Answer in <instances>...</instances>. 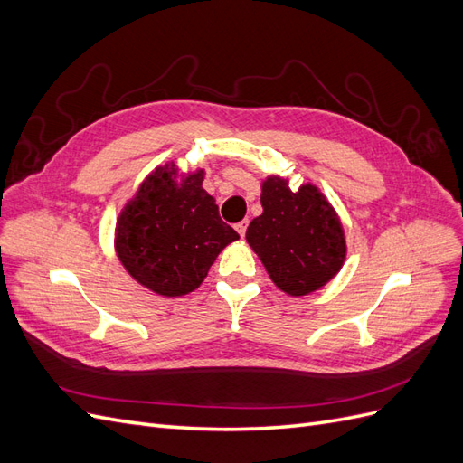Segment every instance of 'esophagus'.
Wrapping results in <instances>:
<instances>
[{
  "mask_svg": "<svg viewBox=\"0 0 463 463\" xmlns=\"http://www.w3.org/2000/svg\"><path fill=\"white\" fill-rule=\"evenodd\" d=\"M247 226H249V220H243V222H240V223H235V230H237V233H240L241 237H245Z\"/></svg>",
  "mask_w": 463,
  "mask_h": 463,
  "instance_id": "34e87169",
  "label": "esophagus"
}]
</instances>
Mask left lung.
Here are the masks:
<instances>
[{"mask_svg": "<svg viewBox=\"0 0 463 463\" xmlns=\"http://www.w3.org/2000/svg\"><path fill=\"white\" fill-rule=\"evenodd\" d=\"M260 204L245 237L272 282L293 298L326 286L345 260V237L325 194L311 184L291 191L288 179L270 175Z\"/></svg>", "mask_w": 463, "mask_h": 463, "instance_id": "8db88e82", "label": "left lung"}]
</instances>
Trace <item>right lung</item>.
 Here are the masks:
<instances>
[{
    "label": "right lung",
    "mask_w": 463,
    "mask_h": 463,
    "mask_svg": "<svg viewBox=\"0 0 463 463\" xmlns=\"http://www.w3.org/2000/svg\"><path fill=\"white\" fill-rule=\"evenodd\" d=\"M204 172L179 175L158 165L125 204L116 226V253L138 284L158 296L197 289L220 250L240 240L203 189Z\"/></svg>",
    "instance_id": "1"
}]
</instances>
